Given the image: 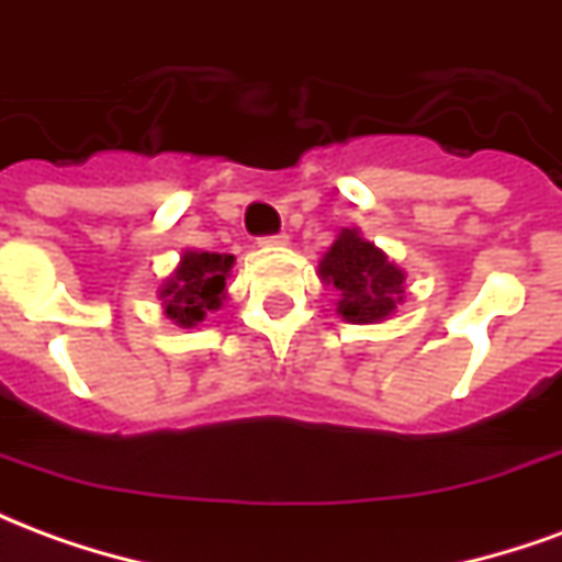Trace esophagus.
<instances>
[{
    "label": "esophagus",
    "instance_id": "1",
    "mask_svg": "<svg viewBox=\"0 0 562 562\" xmlns=\"http://www.w3.org/2000/svg\"><path fill=\"white\" fill-rule=\"evenodd\" d=\"M258 244H261V246H285V244H289V234H285V232L270 234V237H261Z\"/></svg>",
    "mask_w": 562,
    "mask_h": 562
}]
</instances>
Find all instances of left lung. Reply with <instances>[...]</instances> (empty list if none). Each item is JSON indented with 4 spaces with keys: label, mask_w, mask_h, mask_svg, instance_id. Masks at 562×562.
I'll return each mask as SVG.
<instances>
[{
    "label": "left lung",
    "mask_w": 562,
    "mask_h": 562,
    "mask_svg": "<svg viewBox=\"0 0 562 562\" xmlns=\"http://www.w3.org/2000/svg\"><path fill=\"white\" fill-rule=\"evenodd\" d=\"M318 280L337 289V313L349 325H376L403 304L406 270L358 228H342L318 261Z\"/></svg>",
    "instance_id": "8db88e82"
}]
</instances>
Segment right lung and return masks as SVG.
<instances>
[{"instance_id":"obj_1","label":"right lung","mask_w":562,"mask_h":562,"mask_svg":"<svg viewBox=\"0 0 562 562\" xmlns=\"http://www.w3.org/2000/svg\"><path fill=\"white\" fill-rule=\"evenodd\" d=\"M234 256L228 252H198L186 249L180 265L159 285V301L165 316L177 328H195L207 313L220 310L225 301V280L232 277Z\"/></svg>"}]
</instances>
